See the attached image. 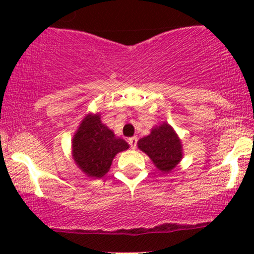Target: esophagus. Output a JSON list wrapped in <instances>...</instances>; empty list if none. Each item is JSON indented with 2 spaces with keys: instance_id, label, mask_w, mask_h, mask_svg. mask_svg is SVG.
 Instances as JSON below:
<instances>
[{
  "instance_id": "obj_1",
  "label": "esophagus",
  "mask_w": 254,
  "mask_h": 254,
  "mask_svg": "<svg viewBox=\"0 0 254 254\" xmlns=\"http://www.w3.org/2000/svg\"><path fill=\"white\" fill-rule=\"evenodd\" d=\"M127 142H129L130 147H131V148H136V145H137V137H136V136L130 137V139H127Z\"/></svg>"
}]
</instances>
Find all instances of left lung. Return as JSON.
<instances>
[{"label": "left lung", "mask_w": 254, "mask_h": 254, "mask_svg": "<svg viewBox=\"0 0 254 254\" xmlns=\"http://www.w3.org/2000/svg\"><path fill=\"white\" fill-rule=\"evenodd\" d=\"M137 147L163 173L171 172L183 157L181 140L173 127L166 122L152 127L150 135L137 141Z\"/></svg>", "instance_id": "8db88e82"}]
</instances>
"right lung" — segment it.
Wrapping results in <instances>:
<instances>
[{
    "label": "right lung",
    "instance_id": "right-lung-1",
    "mask_svg": "<svg viewBox=\"0 0 254 254\" xmlns=\"http://www.w3.org/2000/svg\"><path fill=\"white\" fill-rule=\"evenodd\" d=\"M129 148L101 122L99 114H88L72 139V156L79 170L91 178H102L109 171L118 152Z\"/></svg>",
    "mask_w": 254,
    "mask_h": 254
}]
</instances>
